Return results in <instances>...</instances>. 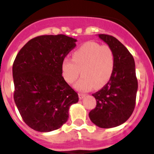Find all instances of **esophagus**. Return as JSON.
<instances>
[{
    "label": "esophagus",
    "mask_w": 154,
    "mask_h": 154,
    "mask_svg": "<svg viewBox=\"0 0 154 154\" xmlns=\"http://www.w3.org/2000/svg\"><path fill=\"white\" fill-rule=\"evenodd\" d=\"M85 94H83V93H79V97L80 100H82L85 97Z\"/></svg>",
    "instance_id": "obj_1"
}]
</instances>
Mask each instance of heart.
<instances>
[{"instance_id":"b5f03b06","label":"heart","mask_w":154,"mask_h":154,"mask_svg":"<svg viewBox=\"0 0 154 154\" xmlns=\"http://www.w3.org/2000/svg\"><path fill=\"white\" fill-rule=\"evenodd\" d=\"M115 69V55L111 47L87 42L72 54V59L64 58L61 71L64 80L73 83L80 74L82 77L75 87L80 91L100 88L108 82Z\"/></svg>"}]
</instances>
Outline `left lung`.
<instances>
[{
  "mask_svg": "<svg viewBox=\"0 0 154 154\" xmlns=\"http://www.w3.org/2000/svg\"><path fill=\"white\" fill-rule=\"evenodd\" d=\"M115 55V69L101 90L93 93L97 106L89 114L90 120L100 128H110L123 124L135 108L138 81L135 61L128 49L115 37L99 34Z\"/></svg>",
  "mask_w": 154,
  "mask_h": 154,
  "instance_id": "8db88e82",
  "label": "left lung"
}]
</instances>
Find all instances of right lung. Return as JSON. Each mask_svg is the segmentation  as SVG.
Masks as SVG:
<instances>
[{"instance_id":"add662e5","label":"right lung","mask_w":154,"mask_h":154,"mask_svg":"<svg viewBox=\"0 0 154 154\" xmlns=\"http://www.w3.org/2000/svg\"><path fill=\"white\" fill-rule=\"evenodd\" d=\"M65 35H43L30 39L19 51L12 67L14 100L29 127L41 132L61 128L68 110L79 101L64 79L61 63L76 46Z\"/></svg>"}]
</instances>
